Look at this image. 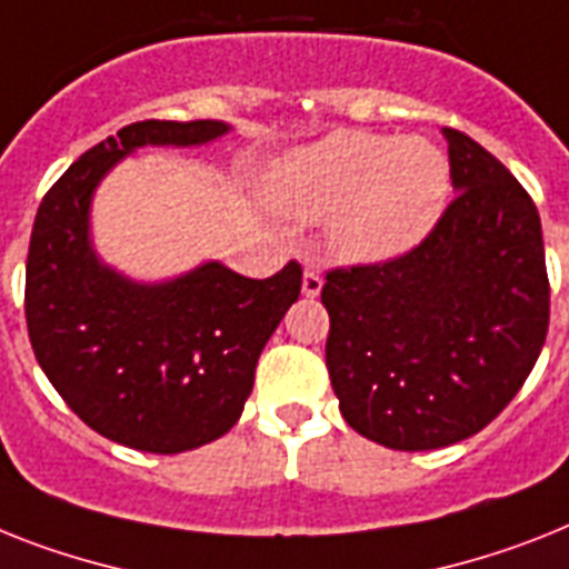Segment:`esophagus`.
Wrapping results in <instances>:
<instances>
[{
  "instance_id": "obj_1",
  "label": "esophagus",
  "mask_w": 569,
  "mask_h": 569,
  "mask_svg": "<svg viewBox=\"0 0 569 569\" xmlns=\"http://www.w3.org/2000/svg\"><path fill=\"white\" fill-rule=\"evenodd\" d=\"M319 290H322V273L308 267L302 276V296H308V299H317Z\"/></svg>"
}]
</instances>
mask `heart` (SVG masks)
I'll use <instances>...</instances> for the list:
<instances>
[{
  "mask_svg": "<svg viewBox=\"0 0 569 569\" xmlns=\"http://www.w3.org/2000/svg\"><path fill=\"white\" fill-rule=\"evenodd\" d=\"M448 159L427 139L337 130L276 166L267 194L284 214L328 218L326 243L349 264H380L419 247L442 218Z\"/></svg>",
  "mask_w": 569,
  "mask_h": 569,
  "instance_id": "b5f03b06",
  "label": "heart"
}]
</instances>
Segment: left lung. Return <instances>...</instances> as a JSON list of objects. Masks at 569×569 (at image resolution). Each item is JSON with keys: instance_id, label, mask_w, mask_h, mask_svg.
I'll list each match as a JSON object with an SVG mask.
<instances>
[{"instance_id": "1", "label": "left lung", "mask_w": 569, "mask_h": 569, "mask_svg": "<svg viewBox=\"0 0 569 569\" xmlns=\"http://www.w3.org/2000/svg\"><path fill=\"white\" fill-rule=\"evenodd\" d=\"M453 203L407 256L331 270L326 366L342 419L392 450L457 445L503 412L541 355V218L509 168L459 130Z\"/></svg>"}]
</instances>
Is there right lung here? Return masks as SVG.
I'll list each match as a JSON object with an SVG mask.
<instances>
[{
  "instance_id": "obj_1",
  "label": "right lung",
  "mask_w": 569,
  "mask_h": 569,
  "mask_svg": "<svg viewBox=\"0 0 569 569\" xmlns=\"http://www.w3.org/2000/svg\"><path fill=\"white\" fill-rule=\"evenodd\" d=\"M227 121H136L89 148L42 197L26 264L37 363L72 412L110 442L182 453L232 430L261 349L299 299L302 267L247 279L220 261L139 281L92 243V197L139 148H200Z\"/></svg>"
}]
</instances>
